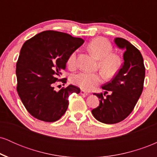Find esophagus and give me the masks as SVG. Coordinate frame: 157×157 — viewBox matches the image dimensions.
I'll return each instance as SVG.
<instances>
[{"instance_id":"esophagus-1","label":"esophagus","mask_w":157,"mask_h":157,"mask_svg":"<svg viewBox=\"0 0 157 157\" xmlns=\"http://www.w3.org/2000/svg\"><path fill=\"white\" fill-rule=\"evenodd\" d=\"M80 94L81 95H83V96H87V95H89V93L86 92V91H84L83 90H81V91H80Z\"/></svg>"}]
</instances>
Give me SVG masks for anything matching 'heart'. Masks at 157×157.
Segmentation results:
<instances>
[{"mask_svg": "<svg viewBox=\"0 0 157 157\" xmlns=\"http://www.w3.org/2000/svg\"><path fill=\"white\" fill-rule=\"evenodd\" d=\"M88 50L99 60V68L106 78H111L117 74L122 66V58L118 54L112 52V45L103 37H97L90 41ZM77 51L70 54L67 59V65L70 68L76 66ZM102 76L99 73L80 72L71 76V81L75 86L85 91L93 89L101 82Z\"/></svg>", "mask_w": 157, "mask_h": 157, "instance_id": "b5f03b06", "label": "heart"}]
</instances>
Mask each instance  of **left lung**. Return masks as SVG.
I'll use <instances>...</instances> for the list:
<instances>
[{
    "label": "left lung",
    "instance_id": "obj_1",
    "mask_svg": "<svg viewBox=\"0 0 157 157\" xmlns=\"http://www.w3.org/2000/svg\"><path fill=\"white\" fill-rule=\"evenodd\" d=\"M118 48L125 50L124 63L118 73L102 86L110 94H94L100 99V105L91 111L98 121L114 124L122 121L132 112L143 90L145 68L140 52L130 42L120 37L114 39ZM104 94V95H105Z\"/></svg>",
    "mask_w": 157,
    "mask_h": 157
}]
</instances>
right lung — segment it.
Returning <instances> with one entry per match:
<instances>
[{
  "label": "right lung",
  "instance_id": "right-lung-1",
  "mask_svg": "<svg viewBox=\"0 0 157 157\" xmlns=\"http://www.w3.org/2000/svg\"><path fill=\"white\" fill-rule=\"evenodd\" d=\"M83 43L82 38L63 32L44 31L23 44L16 64L17 91L34 117L57 121L67 110L70 94L80 92L73 85L56 91L54 85L66 68L68 56ZM60 80L63 82L66 78Z\"/></svg>",
  "mask_w": 157,
  "mask_h": 157
}]
</instances>
